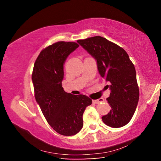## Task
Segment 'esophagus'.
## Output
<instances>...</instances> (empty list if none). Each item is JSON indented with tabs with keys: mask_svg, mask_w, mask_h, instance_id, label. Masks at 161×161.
Instances as JSON below:
<instances>
[{
	"mask_svg": "<svg viewBox=\"0 0 161 161\" xmlns=\"http://www.w3.org/2000/svg\"><path fill=\"white\" fill-rule=\"evenodd\" d=\"M101 102H103V99H96V100H92V103H99Z\"/></svg>",
	"mask_w": 161,
	"mask_h": 161,
	"instance_id": "34e87169",
	"label": "esophagus"
}]
</instances>
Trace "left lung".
Segmentation results:
<instances>
[{"label":"left lung","mask_w":161,"mask_h":161,"mask_svg":"<svg viewBox=\"0 0 161 161\" xmlns=\"http://www.w3.org/2000/svg\"><path fill=\"white\" fill-rule=\"evenodd\" d=\"M77 42L96 59L100 75L110 84L108 97L111 109L102 116L107 126L126 125L134 114L139 99V89L133 62L123 48L101 36L79 40Z\"/></svg>","instance_id":"obj_1"}]
</instances>
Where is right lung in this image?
Listing matches in <instances>:
<instances>
[{
    "label": "right lung",
    "mask_w": 161,
    "mask_h": 161,
    "mask_svg": "<svg viewBox=\"0 0 161 161\" xmlns=\"http://www.w3.org/2000/svg\"><path fill=\"white\" fill-rule=\"evenodd\" d=\"M79 47L74 42L59 41L40 52L32 75L35 97L47 123L56 132L73 136L83 127L82 116L90 98L72 95L64 91V64L67 57Z\"/></svg>",
    "instance_id": "right-lung-1"
}]
</instances>
